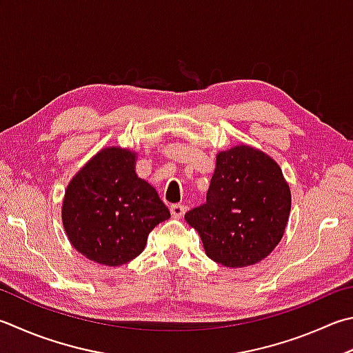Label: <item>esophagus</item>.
Instances as JSON below:
<instances>
[{
  "label": "esophagus",
  "instance_id": "obj_1",
  "mask_svg": "<svg viewBox=\"0 0 353 353\" xmlns=\"http://www.w3.org/2000/svg\"><path fill=\"white\" fill-rule=\"evenodd\" d=\"M185 210H188V208L183 204H172L170 205V214L174 218H181L185 214Z\"/></svg>",
  "mask_w": 353,
  "mask_h": 353
}]
</instances>
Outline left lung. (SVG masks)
<instances>
[{
    "instance_id": "8db88e82",
    "label": "left lung",
    "mask_w": 353,
    "mask_h": 353,
    "mask_svg": "<svg viewBox=\"0 0 353 353\" xmlns=\"http://www.w3.org/2000/svg\"><path fill=\"white\" fill-rule=\"evenodd\" d=\"M290 189L274 159L250 145L219 152L205 203L184 219L201 236L205 255L225 268L261 261L281 241Z\"/></svg>"
}]
</instances>
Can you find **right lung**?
Returning <instances> with one entry per match:
<instances>
[{
	"label": "right lung",
	"instance_id": "1",
	"mask_svg": "<svg viewBox=\"0 0 353 353\" xmlns=\"http://www.w3.org/2000/svg\"><path fill=\"white\" fill-rule=\"evenodd\" d=\"M137 154L105 148L72 178L63 225L79 254L104 265L128 264L144 250L155 225L170 212L152 185L138 178Z\"/></svg>",
	"mask_w": 353,
	"mask_h": 353
}]
</instances>
